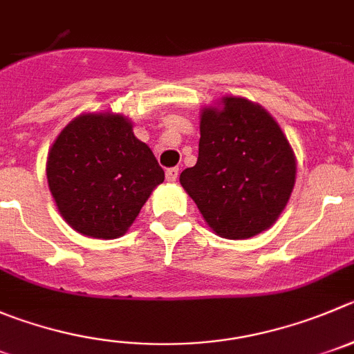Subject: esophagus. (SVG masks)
<instances>
[{
	"label": "esophagus",
	"instance_id": "34e87169",
	"mask_svg": "<svg viewBox=\"0 0 354 354\" xmlns=\"http://www.w3.org/2000/svg\"><path fill=\"white\" fill-rule=\"evenodd\" d=\"M178 174H180V169H178V167H169V169L166 171V180L169 181V183H174V181L178 180Z\"/></svg>",
	"mask_w": 354,
	"mask_h": 354
}]
</instances>
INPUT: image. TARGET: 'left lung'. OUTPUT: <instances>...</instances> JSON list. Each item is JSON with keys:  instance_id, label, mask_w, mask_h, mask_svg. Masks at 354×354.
Segmentation results:
<instances>
[{"instance_id": "8db88e82", "label": "left lung", "mask_w": 354, "mask_h": 354, "mask_svg": "<svg viewBox=\"0 0 354 354\" xmlns=\"http://www.w3.org/2000/svg\"><path fill=\"white\" fill-rule=\"evenodd\" d=\"M295 176V153L272 115L225 95L201 110L199 157L180 183L216 236L250 239L276 223Z\"/></svg>"}]
</instances>
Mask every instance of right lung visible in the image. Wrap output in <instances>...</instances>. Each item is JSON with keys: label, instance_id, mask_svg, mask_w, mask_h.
Wrapping results in <instances>:
<instances>
[{"label": "right lung", "instance_id": "obj_1", "mask_svg": "<svg viewBox=\"0 0 354 354\" xmlns=\"http://www.w3.org/2000/svg\"><path fill=\"white\" fill-rule=\"evenodd\" d=\"M47 181L71 229L94 239H117L134 223L164 171L153 151L113 111L73 118L47 157Z\"/></svg>", "mask_w": 354, "mask_h": 354}]
</instances>
